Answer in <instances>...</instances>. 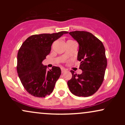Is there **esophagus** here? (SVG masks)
Returning a JSON list of instances; mask_svg holds the SVG:
<instances>
[{
	"instance_id": "34e87169",
	"label": "esophagus",
	"mask_w": 125,
	"mask_h": 125,
	"mask_svg": "<svg viewBox=\"0 0 125 125\" xmlns=\"http://www.w3.org/2000/svg\"><path fill=\"white\" fill-rule=\"evenodd\" d=\"M61 71H62V73H64V72H66V69H63V68H61Z\"/></svg>"
}]
</instances>
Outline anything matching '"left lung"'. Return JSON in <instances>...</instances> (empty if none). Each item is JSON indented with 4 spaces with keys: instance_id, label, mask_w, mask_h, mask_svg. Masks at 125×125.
I'll return each mask as SVG.
<instances>
[{
    "instance_id": "1",
    "label": "left lung",
    "mask_w": 125,
    "mask_h": 125,
    "mask_svg": "<svg viewBox=\"0 0 125 125\" xmlns=\"http://www.w3.org/2000/svg\"><path fill=\"white\" fill-rule=\"evenodd\" d=\"M79 45L77 60L81 62L77 74L71 71L72 77L67 82L70 91L79 97H88L97 91L102 84L107 66L105 49L99 39L85 31L69 32Z\"/></svg>"
}]
</instances>
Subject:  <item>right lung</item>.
Listing matches in <instances>:
<instances>
[{"label":"right lung","instance_id":"1","mask_svg":"<svg viewBox=\"0 0 125 125\" xmlns=\"http://www.w3.org/2000/svg\"><path fill=\"white\" fill-rule=\"evenodd\" d=\"M68 33L62 31L34 35L21 44L18 53L17 72L21 84L29 94L43 97L53 92L61 74V68L53 66L48 71L42 62L51 52L53 42Z\"/></svg>","mask_w":125,"mask_h":125}]
</instances>
